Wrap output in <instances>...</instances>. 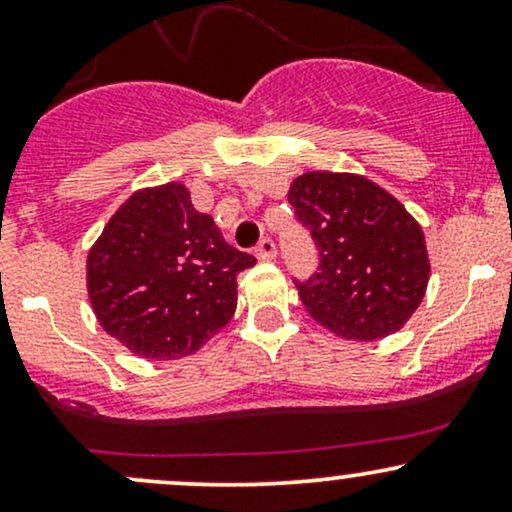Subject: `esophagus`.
Returning <instances> with one entry per match:
<instances>
[{
  "instance_id": "34e87169",
  "label": "esophagus",
  "mask_w": 512,
  "mask_h": 512,
  "mask_svg": "<svg viewBox=\"0 0 512 512\" xmlns=\"http://www.w3.org/2000/svg\"><path fill=\"white\" fill-rule=\"evenodd\" d=\"M255 257H257V260H262V262L274 260V257H276L274 240L272 238H262L260 245H257V248H255Z\"/></svg>"
}]
</instances>
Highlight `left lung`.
Listing matches in <instances>:
<instances>
[{
	"label": "left lung",
	"instance_id": "left-lung-1",
	"mask_svg": "<svg viewBox=\"0 0 512 512\" xmlns=\"http://www.w3.org/2000/svg\"><path fill=\"white\" fill-rule=\"evenodd\" d=\"M289 202L320 255L317 272L296 281L313 320L361 342L402 330L431 274L414 216L363 175L330 170L298 175Z\"/></svg>",
	"mask_w": 512,
	"mask_h": 512
}]
</instances>
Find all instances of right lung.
Listing matches in <instances>:
<instances>
[{"instance_id":"add662e5","label":"right lung","mask_w":512,"mask_h":512,"mask_svg":"<svg viewBox=\"0 0 512 512\" xmlns=\"http://www.w3.org/2000/svg\"><path fill=\"white\" fill-rule=\"evenodd\" d=\"M257 260L223 240L182 182L134 192L88 250L91 308L110 337L149 361L190 356L228 325L238 274Z\"/></svg>"}]
</instances>
